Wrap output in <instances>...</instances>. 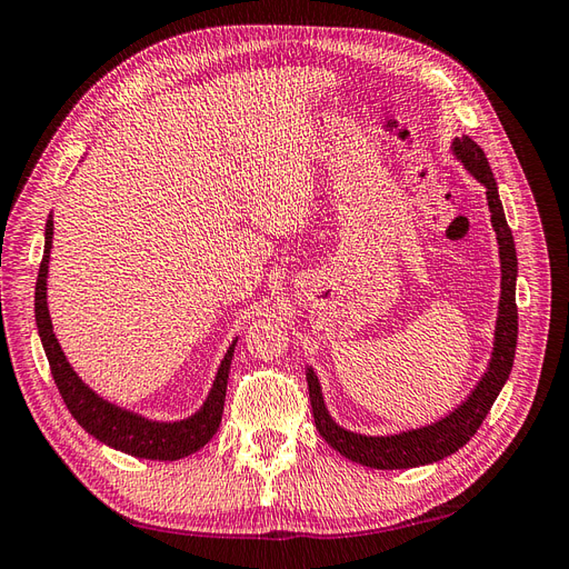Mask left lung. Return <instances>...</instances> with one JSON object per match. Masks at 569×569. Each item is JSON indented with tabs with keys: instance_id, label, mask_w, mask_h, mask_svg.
<instances>
[{
	"instance_id": "1",
	"label": "left lung",
	"mask_w": 569,
	"mask_h": 569,
	"mask_svg": "<svg viewBox=\"0 0 569 569\" xmlns=\"http://www.w3.org/2000/svg\"><path fill=\"white\" fill-rule=\"evenodd\" d=\"M453 153L462 161V166L470 170V176H475L477 182L487 187L491 226L498 239V256H501V301H498L493 353L485 377H481L475 391L453 412H449V416L435 425L408 429V432L391 437H366L339 427L325 408L318 375L313 372V368H308V396H311V408L320 437L343 458L366 465V468L408 470L456 453L475 437L481 422H485L498 391L503 389L512 370L515 343H518V303H515L518 256H515L512 232L508 228L503 203L498 199V187L485 151H481L479 144L472 142L468 134H462L453 140Z\"/></svg>"
}]
</instances>
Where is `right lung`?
Masks as SVG:
<instances>
[{
	"label": "right lung",
	"instance_id": "obj_1",
	"mask_svg": "<svg viewBox=\"0 0 569 569\" xmlns=\"http://www.w3.org/2000/svg\"><path fill=\"white\" fill-rule=\"evenodd\" d=\"M51 234H54V220L49 216L47 228H44V256H42L38 284H36V322H38V332L42 339L47 360H49L51 377H54L66 408L71 410V416L78 420V425L84 429V432L92 435L101 443L111 446V449L123 451L134 458L180 460L189 453L199 451L201 446L211 441V437L220 427L222 406H226V391H228V375H230L237 339L232 341L226 358H222L213 387L209 396H206L203 406L187 420H180V422L147 420L142 416H137V412H130L126 408H118L104 401L76 375V370L71 368V363H68L59 347L54 330H51V318L47 308V272H49Z\"/></svg>",
	"mask_w": 569,
	"mask_h": 569
}]
</instances>
